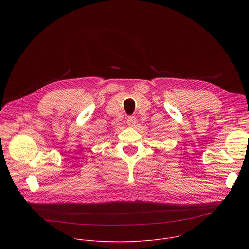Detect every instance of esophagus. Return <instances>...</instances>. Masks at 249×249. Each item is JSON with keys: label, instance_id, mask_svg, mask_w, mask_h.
<instances>
[{"label": "esophagus", "instance_id": "esophagus-1", "mask_svg": "<svg viewBox=\"0 0 249 249\" xmlns=\"http://www.w3.org/2000/svg\"><path fill=\"white\" fill-rule=\"evenodd\" d=\"M137 123V118L135 116H128L127 118V124L129 126H135V124Z\"/></svg>", "mask_w": 249, "mask_h": 249}]
</instances>
